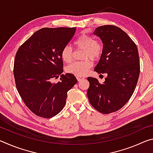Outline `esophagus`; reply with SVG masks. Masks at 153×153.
Returning <instances> with one entry per match:
<instances>
[{"mask_svg": "<svg viewBox=\"0 0 153 153\" xmlns=\"http://www.w3.org/2000/svg\"><path fill=\"white\" fill-rule=\"evenodd\" d=\"M76 78L77 79V81L79 82V81H81V80L85 79V77H83V76H76Z\"/></svg>", "mask_w": 153, "mask_h": 153, "instance_id": "1", "label": "esophagus"}]
</instances>
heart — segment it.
I'll return each mask as SVG.
<instances>
[{
  "label": "heart",
  "instance_id": "obj_1",
  "mask_svg": "<svg viewBox=\"0 0 153 153\" xmlns=\"http://www.w3.org/2000/svg\"><path fill=\"white\" fill-rule=\"evenodd\" d=\"M74 46L77 48L84 49L83 59L84 61L74 62L66 67L67 73L82 76L86 75L92 66V61H97L100 58L103 46L102 44L91 36L86 33H82L74 41ZM61 56L64 63H70L73 60V49L70 46L67 45L63 48Z\"/></svg>",
  "mask_w": 153,
  "mask_h": 153
}]
</instances>
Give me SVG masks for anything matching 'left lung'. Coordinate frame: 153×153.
<instances>
[{
	"label": "left lung",
	"mask_w": 153,
	"mask_h": 153,
	"mask_svg": "<svg viewBox=\"0 0 153 153\" xmlns=\"http://www.w3.org/2000/svg\"><path fill=\"white\" fill-rule=\"evenodd\" d=\"M94 34L103 43L102 54L94 71L107 76L102 84L94 77H88L87 95L96 110L108 114L122 108L133 94L140 68L138 51L129 36L115 25L98 27Z\"/></svg>",
	"instance_id": "1"
}]
</instances>
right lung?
Returning a JSON list of instances; mask_svg holds the SVG:
<instances>
[{"instance_id": "add662e5", "label": "right lung", "mask_w": 153, "mask_h": 153, "mask_svg": "<svg viewBox=\"0 0 153 153\" xmlns=\"http://www.w3.org/2000/svg\"><path fill=\"white\" fill-rule=\"evenodd\" d=\"M76 27H44L30 37L17 51L13 74L18 92L27 107L43 118L60 112L67 92L77 82L74 75L63 73L61 53ZM61 75V81L51 82Z\"/></svg>"}]
</instances>
